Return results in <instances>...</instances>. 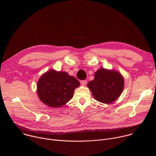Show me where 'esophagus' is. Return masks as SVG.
I'll list each match as a JSON object with an SVG mask.
<instances>
[{"instance_id":"esophagus-1","label":"esophagus","mask_w":156,"mask_h":156,"mask_svg":"<svg viewBox=\"0 0 156 156\" xmlns=\"http://www.w3.org/2000/svg\"><path fill=\"white\" fill-rule=\"evenodd\" d=\"M80 83H81V85H82V86H86V84H87V80H80Z\"/></svg>"}]
</instances>
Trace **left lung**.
<instances>
[{"mask_svg": "<svg viewBox=\"0 0 156 156\" xmlns=\"http://www.w3.org/2000/svg\"><path fill=\"white\" fill-rule=\"evenodd\" d=\"M124 86V79L121 73L104 68L95 72L94 80L87 83L94 99L104 104L116 101L122 94Z\"/></svg>", "mask_w": 156, "mask_h": 156, "instance_id": "1", "label": "left lung"}]
</instances>
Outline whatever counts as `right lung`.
Instances as JSON below:
<instances>
[{
  "label": "right lung",
  "instance_id": "right-lung-1",
  "mask_svg": "<svg viewBox=\"0 0 156 156\" xmlns=\"http://www.w3.org/2000/svg\"><path fill=\"white\" fill-rule=\"evenodd\" d=\"M80 82L66 72L51 69L42 74L37 85V93L41 101L47 106L57 108L64 105L74 95Z\"/></svg>",
  "mask_w": 156,
  "mask_h": 156
}]
</instances>
